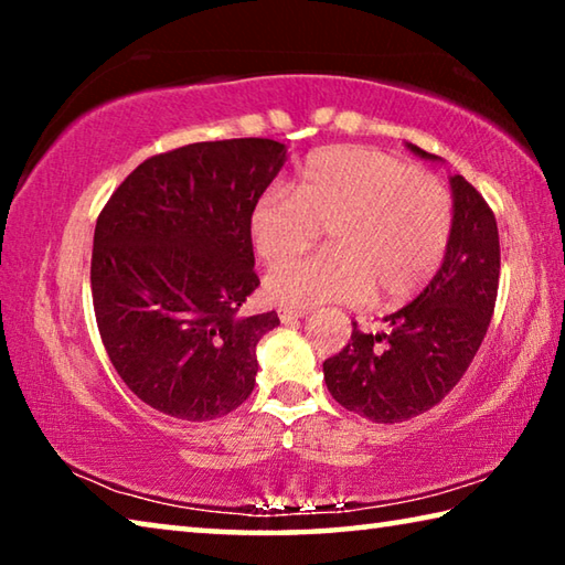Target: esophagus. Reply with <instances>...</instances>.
<instances>
[{"mask_svg": "<svg viewBox=\"0 0 565 565\" xmlns=\"http://www.w3.org/2000/svg\"><path fill=\"white\" fill-rule=\"evenodd\" d=\"M303 313L306 311H301V309H279V319H281V323H294V321H299V319H303Z\"/></svg>", "mask_w": 565, "mask_h": 565, "instance_id": "1", "label": "esophagus"}]
</instances>
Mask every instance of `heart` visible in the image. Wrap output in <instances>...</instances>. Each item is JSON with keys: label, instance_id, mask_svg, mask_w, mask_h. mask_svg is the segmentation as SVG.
Instances as JSON below:
<instances>
[{"label": "heart", "instance_id": "heart-1", "mask_svg": "<svg viewBox=\"0 0 565 565\" xmlns=\"http://www.w3.org/2000/svg\"><path fill=\"white\" fill-rule=\"evenodd\" d=\"M291 194L271 189L248 212V238L266 264L305 250L327 227L330 248L284 263L266 276V296L286 309L327 301L381 303L416 296L446 259L454 199L441 181L386 151L331 147L294 177Z\"/></svg>", "mask_w": 565, "mask_h": 565}]
</instances>
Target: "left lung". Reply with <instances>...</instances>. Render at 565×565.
<instances>
[{
    "label": "left lung",
    "mask_w": 565,
    "mask_h": 565,
    "mask_svg": "<svg viewBox=\"0 0 565 565\" xmlns=\"http://www.w3.org/2000/svg\"><path fill=\"white\" fill-rule=\"evenodd\" d=\"M424 159L428 151L408 145ZM454 234L431 284L391 313L386 333H363L323 361V381L343 408L376 424H398L434 408L471 366L489 331L501 276L493 209L456 174Z\"/></svg>",
    "instance_id": "1"
}]
</instances>
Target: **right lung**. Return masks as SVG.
Wrapping results in <instances>:
<instances>
[{"label": "right lung", "instance_id": "add662e5", "mask_svg": "<svg viewBox=\"0 0 565 565\" xmlns=\"http://www.w3.org/2000/svg\"><path fill=\"white\" fill-rule=\"evenodd\" d=\"M284 159L274 139L196 141L141 161L102 209L99 337L124 384L161 414L212 420L252 396L256 343L279 317L238 313L259 286L246 222Z\"/></svg>", "mask_w": 565, "mask_h": 565}]
</instances>
